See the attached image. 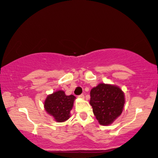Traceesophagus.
<instances>
[{
	"label": "esophagus",
	"instance_id": "34e87169",
	"mask_svg": "<svg viewBox=\"0 0 158 158\" xmlns=\"http://www.w3.org/2000/svg\"><path fill=\"white\" fill-rule=\"evenodd\" d=\"M78 97H79V98H81V99H83V98H84V97H85V96H84V94H81V95H79V96H78Z\"/></svg>",
	"mask_w": 158,
	"mask_h": 158
}]
</instances>
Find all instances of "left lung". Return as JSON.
I'll return each instance as SVG.
<instances>
[{
	"mask_svg": "<svg viewBox=\"0 0 158 158\" xmlns=\"http://www.w3.org/2000/svg\"><path fill=\"white\" fill-rule=\"evenodd\" d=\"M90 97L89 104L100 125L111 124L123 111L125 97L116 85L100 83L91 89Z\"/></svg>",
	"mask_w": 158,
	"mask_h": 158,
	"instance_id": "left-lung-1",
	"label": "left lung"
}]
</instances>
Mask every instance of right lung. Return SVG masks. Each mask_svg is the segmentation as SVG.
<instances>
[{
    "label": "right lung",
    "instance_id": "add662e5",
    "mask_svg": "<svg viewBox=\"0 0 158 158\" xmlns=\"http://www.w3.org/2000/svg\"><path fill=\"white\" fill-rule=\"evenodd\" d=\"M75 98L73 95L66 96L62 90H58L47 97L44 102L45 109L56 122H64L69 119Z\"/></svg>",
    "mask_w": 158,
    "mask_h": 158
}]
</instances>
